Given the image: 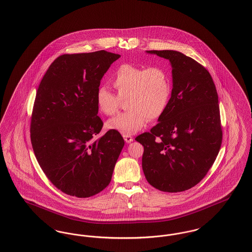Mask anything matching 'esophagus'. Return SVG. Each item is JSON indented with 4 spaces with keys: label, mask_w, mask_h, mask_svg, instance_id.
<instances>
[{
    "label": "esophagus",
    "mask_w": 252,
    "mask_h": 252,
    "mask_svg": "<svg viewBox=\"0 0 252 252\" xmlns=\"http://www.w3.org/2000/svg\"><path fill=\"white\" fill-rule=\"evenodd\" d=\"M123 137H124V139H125V141L126 143H131L132 141H133V138H132V136H130V135H123Z\"/></svg>",
    "instance_id": "esophagus-1"
}]
</instances>
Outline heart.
Segmentation results:
<instances>
[{
    "mask_svg": "<svg viewBox=\"0 0 252 252\" xmlns=\"http://www.w3.org/2000/svg\"><path fill=\"white\" fill-rule=\"evenodd\" d=\"M117 94L107 87L100 86L96 92V105L105 115L117 112L123 100L126 111L109 119L108 129L130 135L139 131L147 121L158 120L167 109L171 98V79L167 71L160 66L134 65L123 63L109 77Z\"/></svg>",
    "mask_w": 252,
    "mask_h": 252,
    "instance_id": "obj_1",
    "label": "heart"
}]
</instances>
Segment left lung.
Returning a JSON list of instances; mask_svg holds the SVG:
<instances>
[{
  "label": "left lung",
  "mask_w": 252,
  "mask_h": 252,
  "mask_svg": "<svg viewBox=\"0 0 252 252\" xmlns=\"http://www.w3.org/2000/svg\"><path fill=\"white\" fill-rule=\"evenodd\" d=\"M148 53L171 62L173 89L158 123L135 140L144 145L142 166L149 184L162 192H182L203 180L221 147L216 85L204 66L180 52Z\"/></svg>",
  "instance_id": "1"
}]
</instances>
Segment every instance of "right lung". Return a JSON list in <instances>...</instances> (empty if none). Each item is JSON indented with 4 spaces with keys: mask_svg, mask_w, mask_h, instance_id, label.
Masks as SVG:
<instances>
[{
    "mask_svg": "<svg viewBox=\"0 0 252 252\" xmlns=\"http://www.w3.org/2000/svg\"><path fill=\"white\" fill-rule=\"evenodd\" d=\"M120 55L101 50L61 55L50 65L36 91L31 144L39 166L61 192L90 197L103 191L124 147L120 133L101 131L96 92Z\"/></svg>",
    "mask_w": 252,
    "mask_h": 252,
    "instance_id": "right-lung-1",
    "label": "right lung"
}]
</instances>
